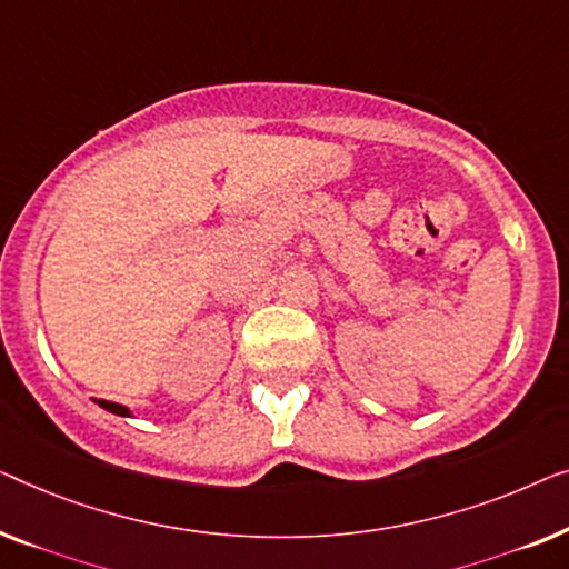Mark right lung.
I'll return each instance as SVG.
<instances>
[{
  "instance_id": "obj_1",
  "label": "right lung",
  "mask_w": 569,
  "mask_h": 569,
  "mask_svg": "<svg viewBox=\"0 0 569 569\" xmlns=\"http://www.w3.org/2000/svg\"><path fill=\"white\" fill-rule=\"evenodd\" d=\"M98 405L102 407V410H108V412H113V415H121V418H131V410H128V407H123V405L108 402V399H98Z\"/></svg>"
}]
</instances>
